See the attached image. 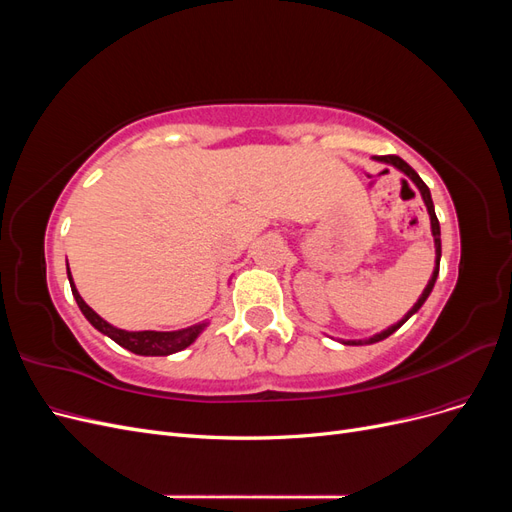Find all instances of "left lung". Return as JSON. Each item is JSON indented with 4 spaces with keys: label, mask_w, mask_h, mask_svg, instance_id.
<instances>
[{
    "label": "left lung",
    "mask_w": 512,
    "mask_h": 512,
    "mask_svg": "<svg viewBox=\"0 0 512 512\" xmlns=\"http://www.w3.org/2000/svg\"><path fill=\"white\" fill-rule=\"evenodd\" d=\"M378 160L380 162H386V164H393L395 168H399V170H404V173L414 181V185L418 190H421V196H423V200H425V205H427V211H429V218H431V232H433V241H436V269H433V275H431V280H429V284H427V288L423 290V294H421V299H418L416 303H414V307L410 309V312L406 314V318L401 320V322H397V324H393L391 329H386V331H382V333H378V335H374L371 339H367V342H348V344H376V342H380V339H386L389 335H393L401 324H404L414 312H418V309H421V305L427 301V297L431 294V290H433V284H436V277H438V273H440V256H442V243H440V222H438V218H436V211H433V200H431V194H429V188L425 185V181L416 175V170L408 164V162H404L401 160L399 156H378Z\"/></svg>",
    "instance_id": "obj_1"
}]
</instances>
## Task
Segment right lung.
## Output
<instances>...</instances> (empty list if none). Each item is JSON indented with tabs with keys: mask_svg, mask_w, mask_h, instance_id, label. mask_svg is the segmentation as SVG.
I'll use <instances>...</instances> for the list:
<instances>
[{
	"mask_svg": "<svg viewBox=\"0 0 512 512\" xmlns=\"http://www.w3.org/2000/svg\"><path fill=\"white\" fill-rule=\"evenodd\" d=\"M68 280H70V286H72V294L76 303H79L81 312L85 314V318L94 324V327L108 335L113 339V342H117L119 346H123L126 350L134 352V354H143V356H166V354H173V352H179L183 348H188L194 339L198 337V333L203 331L205 324H196V327H188V329H177V331H168V333H162V331H123V329H115L108 324L106 320H102L94 309H91L83 299L79 290L74 288V282H72V275H70V269H68Z\"/></svg>",
	"mask_w": 512,
	"mask_h": 512,
	"instance_id": "1",
	"label": "right lung"
}]
</instances>
